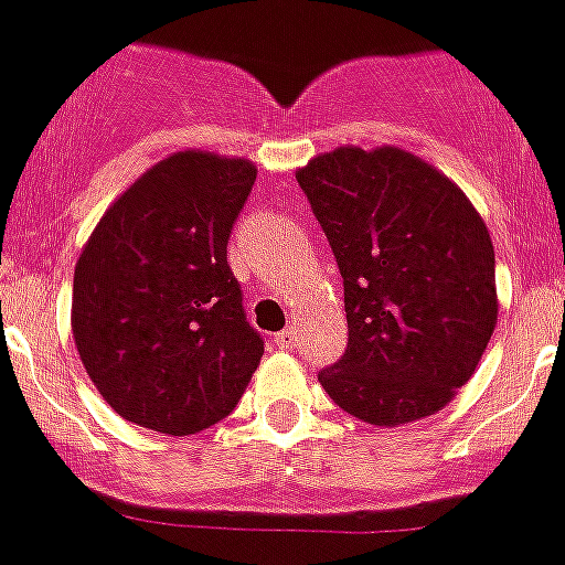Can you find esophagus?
Segmentation results:
<instances>
[{"label":"esophagus","mask_w":565,"mask_h":565,"mask_svg":"<svg viewBox=\"0 0 565 565\" xmlns=\"http://www.w3.org/2000/svg\"><path fill=\"white\" fill-rule=\"evenodd\" d=\"M295 342H298V329H295V326H287V329L276 334L278 348H295Z\"/></svg>","instance_id":"esophagus-1"}]
</instances>
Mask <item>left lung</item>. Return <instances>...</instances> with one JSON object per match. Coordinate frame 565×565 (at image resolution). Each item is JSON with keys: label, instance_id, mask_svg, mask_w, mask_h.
I'll return each mask as SVG.
<instances>
[{"label": "left lung", "instance_id": "left-lung-1", "mask_svg": "<svg viewBox=\"0 0 565 565\" xmlns=\"http://www.w3.org/2000/svg\"><path fill=\"white\" fill-rule=\"evenodd\" d=\"M295 178L345 289L348 345L318 373L323 390L376 426L443 409L497 329V256L477 209L395 147H340Z\"/></svg>", "mask_w": 565, "mask_h": 565}]
</instances>
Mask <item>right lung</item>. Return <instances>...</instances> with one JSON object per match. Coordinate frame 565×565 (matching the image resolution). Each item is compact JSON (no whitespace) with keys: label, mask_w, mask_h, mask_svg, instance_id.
I'll return each instance as SVG.
<instances>
[{"label":"right lung","mask_w":565,"mask_h":565,"mask_svg":"<svg viewBox=\"0 0 565 565\" xmlns=\"http://www.w3.org/2000/svg\"><path fill=\"white\" fill-rule=\"evenodd\" d=\"M256 181L186 150L147 170L83 247L72 331L99 395L130 424L194 435L239 404L265 340L247 323L228 239Z\"/></svg>","instance_id":"right-lung-1"}]
</instances>
